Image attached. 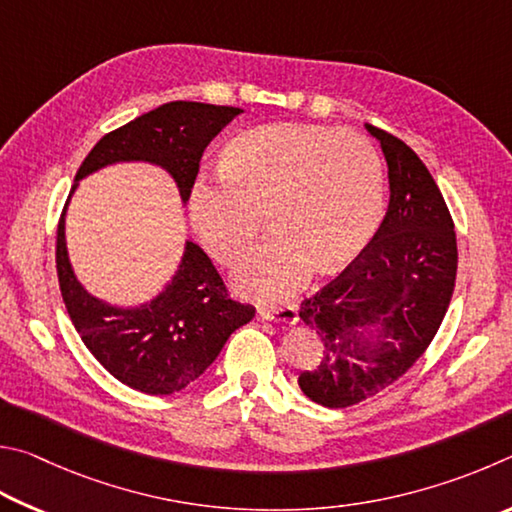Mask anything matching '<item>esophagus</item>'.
Listing matches in <instances>:
<instances>
[{
  "label": "esophagus",
  "mask_w": 512,
  "mask_h": 512,
  "mask_svg": "<svg viewBox=\"0 0 512 512\" xmlns=\"http://www.w3.org/2000/svg\"><path fill=\"white\" fill-rule=\"evenodd\" d=\"M261 317L265 321H276V324H290L294 326L299 321V308L290 303V306L281 308H261Z\"/></svg>",
  "instance_id": "34e87169"
}]
</instances>
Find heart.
Listing matches in <instances>:
<instances>
[{"label":"heart","mask_w":512,"mask_h":512,"mask_svg":"<svg viewBox=\"0 0 512 512\" xmlns=\"http://www.w3.org/2000/svg\"><path fill=\"white\" fill-rule=\"evenodd\" d=\"M220 175H200L188 195L197 240L220 265H236L263 229L274 236L238 267V288L281 301L315 267L333 272L362 254L380 227L384 164L351 130L272 123L240 132L220 157Z\"/></svg>","instance_id":"b5f03b06"}]
</instances>
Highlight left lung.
I'll list each match as a JSON object with an SVG mask.
<instances>
[{"instance_id": "1", "label": "left lung", "mask_w": 512, "mask_h": 512, "mask_svg": "<svg viewBox=\"0 0 512 512\" xmlns=\"http://www.w3.org/2000/svg\"><path fill=\"white\" fill-rule=\"evenodd\" d=\"M389 166V209L346 270L301 303L324 355L299 375L306 396L344 409L402 378L432 344L452 301L456 233L441 191L405 141L366 123Z\"/></svg>"}]
</instances>
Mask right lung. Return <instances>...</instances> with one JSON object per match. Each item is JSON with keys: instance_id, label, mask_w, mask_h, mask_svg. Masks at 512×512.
<instances>
[{"instance_id": "obj_1", "label": "right lung", "mask_w": 512, "mask_h": 512, "mask_svg": "<svg viewBox=\"0 0 512 512\" xmlns=\"http://www.w3.org/2000/svg\"><path fill=\"white\" fill-rule=\"evenodd\" d=\"M242 110L227 105L173 101L121 125L89 150L76 173L78 182L119 161H148L175 179L182 202L200 170L204 148ZM67 197V204L71 200ZM56 238V267L62 301L71 324L103 369L116 380L150 396H168L209 369L233 330L254 317V306L229 297L211 258L186 240L182 263L155 299L137 308H116L96 299L71 270L65 213Z\"/></svg>"}]
</instances>
